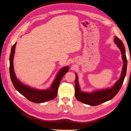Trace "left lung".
Returning a JSON list of instances; mask_svg holds the SVG:
<instances>
[{"mask_svg": "<svg viewBox=\"0 0 131 131\" xmlns=\"http://www.w3.org/2000/svg\"><path fill=\"white\" fill-rule=\"evenodd\" d=\"M114 42L115 44L117 45V46L121 50V54L122 55V57L123 61V66L120 78L115 83L113 86L109 88V89L97 90L93 93H89L83 92L80 90V88L78 83V75L76 74L75 95V98L79 102L92 106L99 105L103 103L107 102L113 98L119 91L126 75L127 60L126 55L125 47L124 46L123 42L117 37H115Z\"/></svg>", "mask_w": 131, "mask_h": 131, "instance_id": "1", "label": "left lung"}]
</instances>
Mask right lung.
Instances as JSON below:
<instances>
[{"instance_id": "obj_1", "label": "right lung", "mask_w": 131, "mask_h": 131, "mask_svg": "<svg viewBox=\"0 0 131 131\" xmlns=\"http://www.w3.org/2000/svg\"><path fill=\"white\" fill-rule=\"evenodd\" d=\"M16 43H15L12 47L9 57V73L10 79L16 89L29 101L35 103H43L55 98L57 96V90H58L60 81L64 75L69 71V66L64 67L60 70L58 74H57L56 78L54 79L50 89L47 90H38L27 86L17 79L14 70L13 58Z\"/></svg>"}]
</instances>
